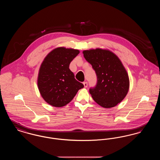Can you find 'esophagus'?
Masks as SVG:
<instances>
[{"label":"esophagus","instance_id":"1","mask_svg":"<svg viewBox=\"0 0 160 160\" xmlns=\"http://www.w3.org/2000/svg\"><path fill=\"white\" fill-rule=\"evenodd\" d=\"M84 86V88H87L88 87V83L86 82H83Z\"/></svg>","mask_w":160,"mask_h":160}]
</instances>
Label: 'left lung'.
I'll use <instances>...</instances> for the list:
<instances>
[{"instance_id": "obj_1", "label": "left lung", "mask_w": 160, "mask_h": 160, "mask_svg": "<svg viewBox=\"0 0 160 160\" xmlns=\"http://www.w3.org/2000/svg\"><path fill=\"white\" fill-rule=\"evenodd\" d=\"M83 54L97 76V86L89 90L92 98L106 108L117 106L125 98L129 88V76L122 62L107 49L86 50Z\"/></svg>"}]
</instances>
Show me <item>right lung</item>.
<instances>
[{
	"instance_id": "1",
	"label": "right lung",
	"mask_w": 160,
	"mask_h": 160,
	"mask_svg": "<svg viewBox=\"0 0 160 160\" xmlns=\"http://www.w3.org/2000/svg\"><path fill=\"white\" fill-rule=\"evenodd\" d=\"M79 53L77 49L59 47L44 59L39 69L37 84L41 97L48 104L65 106L83 88L69 68L71 62Z\"/></svg>"
}]
</instances>
